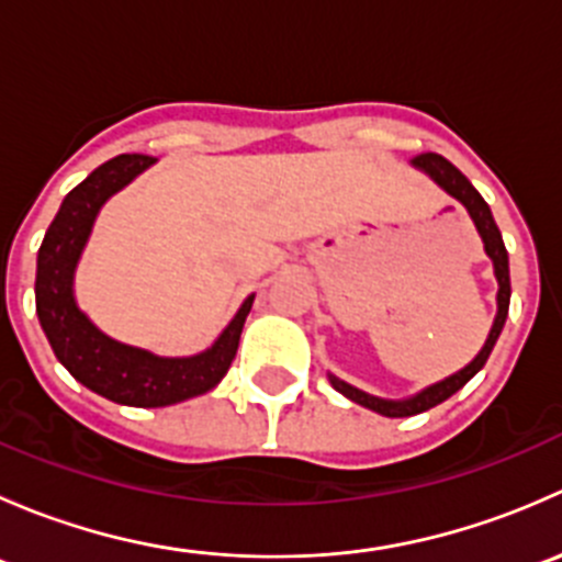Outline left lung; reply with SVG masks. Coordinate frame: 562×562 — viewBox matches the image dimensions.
Here are the masks:
<instances>
[{"label":"left lung","instance_id":"left-lung-1","mask_svg":"<svg viewBox=\"0 0 562 562\" xmlns=\"http://www.w3.org/2000/svg\"><path fill=\"white\" fill-rule=\"evenodd\" d=\"M411 166L416 168V171L427 173L429 179H432L435 184L440 187V190L449 192L451 198H457V201L462 203L464 209H468L470 220H473L475 231H479L481 241H484L486 258L492 260V269H495L497 313H495V321H492L490 334H486L484 348H481L479 353H475V359L470 361L468 367H462V370L454 372V375L443 378V381L432 383V386L422 389V391H418V394L407 396V400H383V396L367 394V391L350 386V383L339 381L337 375H331V372H328V381H331V386L337 389L339 394L348 396V400L356 402V405L370 407V411L381 413V416H389V418L416 416V413L429 411V407L440 405V402L449 400L451 394H457V391L462 389L464 383H468L470 378H473L475 372H479L481 367L486 364V359H490L492 348H495L497 337H501L503 326H506L508 302H512V280H508V252H506V245H503V236H501V231H497L495 217H492L490 206H486L484 198L479 195V190H475V187L468 181V176L459 171V168L451 166V162L446 160V157L432 155V151H429V155L413 157Z\"/></svg>","mask_w":562,"mask_h":562}]
</instances>
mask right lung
I'll return each mask as SVG.
<instances>
[{"instance_id":"right-lung-1","label":"right lung","mask_w":562,"mask_h":562,"mask_svg":"<svg viewBox=\"0 0 562 562\" xmlns=\"http://www.w3.org/2000/svg\"><path fill=\"white\" fill-rule=\"evenodd\" d=\"M146 155H119L70 190L45 231L37 252V317L65 370L105 400L130 407H166L212 391L228 372L255 293L241 302L212 348L195 356H157L119 342L92 323L76 302V269L94 220L111 195L155 166Z\"/></svg>"}]
</instances>
